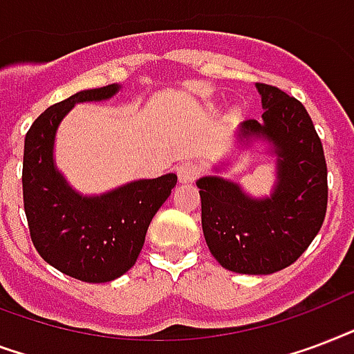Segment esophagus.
Listing matches in <instances>:
<instances>
[{
	"instance_id": "34e87169",
	"label": "esophagus",
	"mask_w": 354,
	"mask_h": 354,
	"mask_svg": "<svg viewBox=\"0 0 354 354\" xmlns=\"http://www.w3.org/2000/svg\"><path fill=\"white\" fill-rule=\"evenodd\" d=\"M201 175V168L194 162H180L177 166V177H179V183H192L196 180L197 177Z\"/></svg>"
}]
</instances>
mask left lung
<instances>
[{
	"label": "left lung",
	"mask_w": 354,
	"mask_h": 354,
	"mask_svg": "<svg viewBox=\"0 0 354 354\" xmlns=\"http://www.w3.org/2000/svg\"><path fill=\"white\" fill-rule=\"evenodd\" d=\"M262 122L240 125V140H268L277 155L273 194L254 199L216 175L197 180L207 245L225 270L270 275L294 264L316 238L327 212V162L301 101L257 83Z\"/></svg>",
	"instance_id": "1"
}]
</instances>
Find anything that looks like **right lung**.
<instances>
[{
    "mask_svg": "<svg viewBox=\"0 0 354 354\" xmlns=\"http://www.w3.org/2000/svg\"><path fill=\"white\" fill-rule=\"evenodd\" d=\"M120 86L83 90L35 120L24 146V208L38 254L83 282L122 277L138 259L147 227L177 185V175L142 179L86 197L72 190L53 162L55 133L75 103L109 100Z\"/></svg>",
    "mask_w": 354,
    "mask_h": 354,
    "instance_id": "right-lung-1",
    "label": "right lung"
}]
</instances>
